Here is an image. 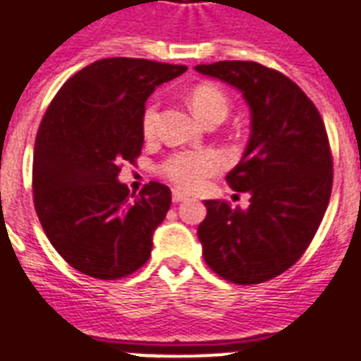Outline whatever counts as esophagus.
Here are the masks:
<instances>
[{"instance_id": "34e87169", "label": "esophagus", "mask_w": 361, "mask_h": 361, "mask_svg": "<svg viewBox=\"0 0 361 361\" xmlns=\"http://www.w3.org/2000/svg\"><path fill=\"white\" fill-rule=\"evenodd\" d=\"M172 200H174V202H183V200H187V195L185 192L178 191V189H174V191H172Z\"/></svg>"}]
</instances>
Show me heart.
<instances>
[{"instance_id":"obj_1","label":"heart","mask_w":361,"mask_h":361,"mask_svg":"<svg viewBox=\"0 0 361 361\" xmlns=\"http://www.w3.org/2000/svg\"><path fill=\"white\" fill-rule=\"evenodd\" d=\"M189 103H191L195 114L204 123H214L223 121L231 112V99L221 90L217 84H198L189 93ZM159 103L152 101L147 103L142 114V133L146 138H152L157 133L159 127ZM225 169V159L217 152H180L170 155L161 166L166 178L174 185L185 191H197L206 183L208 178L219 174Z\"/></svg>"}]
</instances>
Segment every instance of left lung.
<instances>
[{
  "instance_id": "left-lung-1",
  "label": "left lung",
  "mask_w": 361,
  "mask_h": 361,
  "mask_svg": "<svg viewBox=\"0 0 361 361\" xmlns=\"http://www.w3.org/2000/svg\"><path fill=\"white\" fill-rule=\"evenodd\" d=\"M195 71L240 90L251 109L245 153L226 176L234 191L251 195L249 208L204 200V260L231 283H264L302 257L326 214L334 161L324 121L279 71L255 61H217Z\"/></svg>"
}]
</instances>
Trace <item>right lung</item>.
Masks as SVG:
<instances>
[{
    "instance_id": "obj_1",
    "label": "right lung",
    "mask_w": 361,
    "mask_h": 361,
    "mask_svg": "<svg viewBox=\"0 0 361 361\" xmlns=\"http://www.w3.org/2000/svg\"><path fill=\"white\" fill-rule=\"evenodd\" d=\"M185 65L106 58L71 76L35 138L33 202L54 249L80 274L127 277L147 262L172 195L149 181L138 197L118 181L140 155L142 114L155 87Z\"/></svg>"
}]
</instances>
